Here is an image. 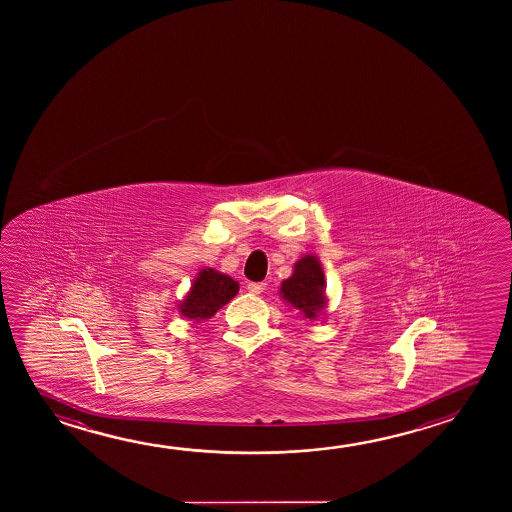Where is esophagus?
Returning <instances> with one entry per match:
<instances>
[{
    "instance_id": "34e87169",
    "label": "esophagus",
    "mask_w": 512,
    "mask_h": 512,
    "mask_svg": "<svg viewBox=\"0 0 512 512\" xmlns=\"http://www.w3.org/2000/svg\"><path fill=\"white\" fill-rule=\"evenodd\" d=\"M246 289H248L252 294H260L264 289H266V284H262V282H250Z\"/></svg>"
}]
</instances>
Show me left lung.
<instances>
[{
    "mask_svg": "<svg viewBox=\"0 0 512 512\" xmlns=\"http://www.w3.org/2000/svg\"><path fill=\"white\" fill-rule=\"evenodd\" d=\"M282 294L305 318L314 319L325 305V275L316 257H303L294 266L293 277L282 284Z\"/></svg>",
    "mask_w": 512,
    "mask_h": 512,
    "instance_id": "left-lung-1",
    "label": "left lung"
}]
</instances>
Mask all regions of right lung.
<instances>
[{
	"instance_id": "right-lung-1",
	"label": "right lung",
	"mask_w": 512,
	"mask_h": 512,
	"mask_svg": "<svg viewBox=\"0 0 512 512\" xmlns=\"http://www.w3.org/2000/svg\"><path fill=\"white\" fill-rule=\"evenodd\" d=\"M239 293V282L214 269H203L196 278L191 293L187 294L180 312L185 318L207 319L214 316L223 305H227Z\"/></svg>"
}]
</instances>
